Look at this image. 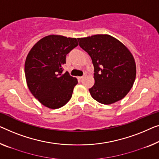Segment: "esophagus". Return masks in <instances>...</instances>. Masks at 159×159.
I'll list each match as a JSON object with an SVG mask.
<instances>
[{"mask_svg": "<svg viewBox=\"0 0 159 159\" xmlns=\"http://www.w3.org/2000/svg\"><path fill=\"white\" fill-rule=\"evenodd\" d=\"M85 78V76L84 75V76H80V77H78V79H79V80H83Z\"/></svg>", "mask_w": 159, "mask_h": 159, "instance_id": "34e87169", "label": "esophagus"}]
</instances>
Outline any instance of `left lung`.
<instances>
[{
	"label": "left lung",
	"instance_id": "obj_1",
	"mask_svg": "<svg viewBox=\"0 0 159 159\" xmlns=\"http://www.w3.org/2000/svg\"><path fill=\"white\" fill-rule=\"evenodd\" d=\"M78 41L94 66L95 83L89 89L92 98L106 105L124 98L136 75V62L129 48L108 34L79 38Z\"/></svg>",
	"mask_w": 159,
	"mask_h": 159
}]
</instances>
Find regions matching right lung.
Returning a JSON list of instances; mask_svg holds the SVG:
<instances>
[{"mask_svg":"<svg viewBox=\"0 0 159 159\" xmlns=\"http://www.w3.org/2000/svg\"><path fill=\"white\" fill-rule=\"evenodd\" d=\"M79 43L75 38L50 35L35 43L25 62V75L30 93L51 109L65 106L71 98L76 78L63 73L66 55Z\"/></svg>","mask_w":159,"mask_h":159,"instance_id":"right-lung-1","label":"right lung"}]
</instances>
